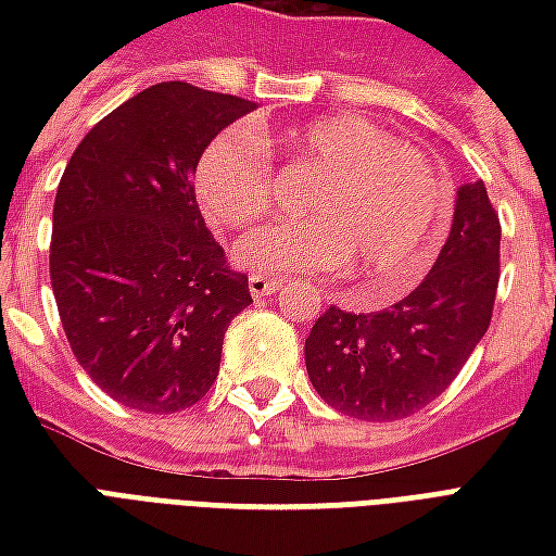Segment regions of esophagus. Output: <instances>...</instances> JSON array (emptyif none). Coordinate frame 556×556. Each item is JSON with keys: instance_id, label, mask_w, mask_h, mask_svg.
Instances as JSON below:
<instances>
[{"instance_id": "1", "label": "esophagus", "mask_w": 556, "mask_h": 556, "mask_svg": "<svg viewBox=\"0 0 556 556\" xmlns=\"http://www.w3.org/2000/svg\"><path fill=\"white\" fill-rule=\"evenodd\" d=\"M279 289H282V279L265 277V274H253V277H250V294H253L255 301H258V298H270V294H277Z\"/></svg>"}]
</instances>
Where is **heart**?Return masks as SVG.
I'll list each match as a JSON object with an SVG mask.
<instances>
[{
	"label": "heart",
	"mask_w": 556,
	"mask_h": 556,
	"mask_svg": "<svg viewBox=\"0 0 556 556\" xmlns=\"http://www.w3.org/2000/svg\"><path fill=\"white\" fill-rule=\"evenodd\" d=\"M270 151L318 169L301 195L306 217L243 235L235 262L265 277H318L349 265L369 282L366 301H390L417 282L441 247L450 217L446 187L431 160L361 115H327L270 137L229 127L211 139L193 169L205 217L226 229L250 226L274 202Z\"/></svg>",
	"instance_id": "obj_1"
}]
</instances>
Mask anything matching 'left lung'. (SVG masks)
<instances>
[{
    "instance_id": "1",
    "label": "left lung",
    "mask_w": 556,
    "mask_h": 556,
    "mask_svg": "<svg viewBox=\"0 0 556 556\" xmlns=\"http://www.w3.org/2000/svg\"><path fill=\"white\" fill-rule=\"evenodd\" d=\"M501 279V219L485 184H462L453 229L429 277L387 309L330 306L306 337V372L330 408L402 419L426 408L485 337Z\"/></svg>"
}]
</instances>
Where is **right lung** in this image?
I'll list each match as a JSON object with an SVG mask.
<instances>
[{
    "instance_id": "add662e5",
    "label": "right lung",
    "mask_w": 556,
    "mask_h": 556,
    "mask_svg": "<svg viewBox=\"0 0 556 556\" xmlns=\"http://www.w3.org/2000/svg\"><path fill=\"white\" fill-rule=\"evenodd\" d=\"M255 103L157 83L101 118L65 166L50 282L71 351L127 408H193L217 381L223 337L253 298L195 205L211 139Z\"/></svg>"
}]
</instances>
